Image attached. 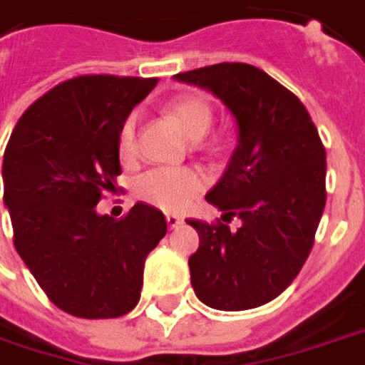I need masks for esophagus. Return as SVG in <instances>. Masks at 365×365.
I'll return each instance as SVG.
<instances>
[{
  "instance_id": "34e87169",
  "label": "esophagus",
  "mask_w": 365,
  "mask_h": 365,
  "mask_svg": "<svg viewBox=\"0 0 365 365\" xmlns=\"http://www.w3.org/2000/svg\"><path fill=\"white\" fill-rule=\"evenodd\" d=\"M165 221H168L170 229H178L180 225H183V219L180 217V215H174V213H168V215H165Z\"/></svg>"
}]
</instances>
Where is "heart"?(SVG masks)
Here are the masks:
<instances>
[{"label": "heart", "instance_id": "obj_1", "mask_svg": "<svg viewBox=\"0 0 365 365\" xmlns=\"http://www.w3.org/2000/svg\"><path fill=\"white\" fill-rule=\"evenodd\" d=\"M168 116L190 140H200L213 124V106L201 96H180L168 104ZM136 114L126 116L118 130V156L124 162L136 158ZM205 187V178L195 168L164 170L156 168L142 174L136 182V195L164 211H182Z\"/></svg>", "mask_w": 365, "mask_h": 365}]
</instances>
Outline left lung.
I'll return each instance as SVG.
<instances>
[{
  "mask_svg": "<svg viewBox=\"0 0 365 365\" xmlns=\"http://www.w3.org/2000/svg\"><path fill=\"white\" fill-rule=\"evenodd\" d=\"M207 88L235 116L239 144L205 200L223 220L187 219L200 235L190 257L191 284L217 310L271 302L307 262L326 205V150L307 106L261 68L219 63L178 73Z\"/></svg>",
  "mask_w": 365,
  "mask_h": 365,
  "instance_id": "obj_1",
  "label": "left lung"
}]
</instances>
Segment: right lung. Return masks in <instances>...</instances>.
Wrapping results in <instances>:
<instances>
[{"label":"right lung","mask_w":365,"mask_h":365,"mask_svg":"<svg viewBox=\"0 0 365 365\" xmlns=\"http://www.w3.org/2000/svg\"><path fill=\"white\" fill-rule=\"evenodd\" d=\"M158 78L81 75L39 96L4 154V201L17 253L51 302L78 318H118L138 304L148 253L168 233L160 209L98 215L122 174L118 130Z\"/></svg>","instance_id":"obj_1"}]
</instances>
